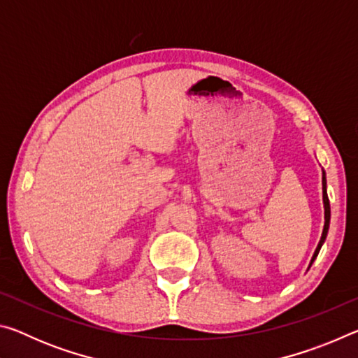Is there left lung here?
Wrapping results in <instances>:
<instances>
[{
  "label": "left lung",
  "instance_id": "left-lung-1",
  "mask_svg": "<svg viewBox=\"0 0 358 358\" xmlns=\"http://www.w3.org/2000/svg\"><path fill=\"white\" fill-rule=\"evenodd\" d=\"M322 197H324V210H325V224H324V230H322V237H320L319 245L316 248V251H314V256L311 259V264L314 262V259L317 257V254L320 251V246L325 241L327 237V232H329V226H330V202H329V196H327V181H325V173L322 175Z\"/></svg>",
  "mask_w": 358,
  "mask_h": 358
}]
</instances>
